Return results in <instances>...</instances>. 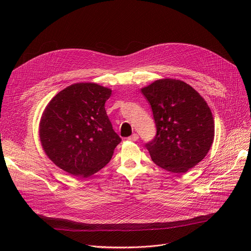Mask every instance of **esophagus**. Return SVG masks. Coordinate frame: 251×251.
<instances>
[{"label": "esophagus", "mask_w": 251, "mask_h": 251, "mask_svg": "<svg viewBox=\"0 0 251 251\" xmlns=\"http://www.w3.org/2000/svg\"><path fill=\"white\" fill-rule=\"evenodd\" d=\"M138 138H139V136L136 133H134V134H132V135L128 137V139L131 140V141H136V140H138Z\"/></svg>", "instance_id": "obj_1"}]
</instances>
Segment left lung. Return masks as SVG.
Returning a JSON list of instances; mask_svg holds the SVG:
<instances>
[{"label":"left lung","instance_id":"8db88e82","mask_svg":"<svg viewBox=\"0 0 251 251\" xmlns=\"http://www.w3.org/2000/svg\"><path fill=\"white\" fill-rule=\"evenodd\" d=\"M152 110L155 137L146 144L152 162L171 173L182 174L201 162L215 137L213 114L189 84L172 78L141 88Z\"/></svg>","mask_w":251,"mask_h":251}]
</instances>
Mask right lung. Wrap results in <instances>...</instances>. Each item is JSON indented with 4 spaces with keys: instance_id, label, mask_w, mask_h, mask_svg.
Instances as JSON below:
<instances>
[{
    "instance_id": "1",
    "label": "right lung",
    "mask_w": 251,
    "mask_h": 251,
    "mask_svg": "<svg viewBox=\"0 0 251 251\" xmlns=\"http://www.w3.org/2000/svg\"><path fill=\"white\" fill-rule=\"evenodd\" d=\"M112 90L97 83H75L50 100L39 122V139L49 159L73 176L99 172L121 142L104 109Z\"/></svg>"
}]
</instances>
